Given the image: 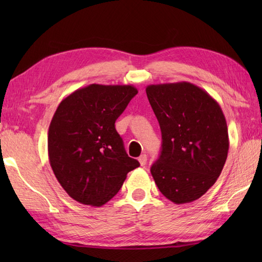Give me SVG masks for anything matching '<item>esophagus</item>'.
I'll return each mask as SVG.
<instances>
[{
  "mask_svg": "<svg viewBox=\"0 0 262 262\" xmlns=\"http://www.w3.org/2000/svg\"><path fill=\"white\" fill-rule=\"evenodd\" d=\"M139 162L141 166H144L147 164V155H141L139 157Z\"/></svg>",
  "mask_w": 262,
  "mask_h": 262,
  "instance_id": "34e87169",
  "label": "esophagus"
}]
</instances>
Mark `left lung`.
Segmentation results:
<instances>
[{"label": "left lung", "instance_id": "1", "mask_svg": "<svg viewBox=\"0 0 262 262\" xmlns=\"http://www.w3.org/2000/svg\"><path fill=\"white\" fill-rule=\"evenodd\" d=\"M147 96L162 132L161 156L151 166L158 189L183 205L216 183L227 161L229 134L219 103L188 82L151 84Z\"/></svg>", "mask_w": 262, "mask_h": 262}]
</instances>
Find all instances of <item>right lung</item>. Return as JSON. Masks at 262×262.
Listing matches in <instances>:
<instances>
[{"label": "right lung", "instance_id": "obj_1", "mask_svg": "<svg viewBox=\"0 0 262 262\" xmlns=\"http://www.w3.org/2000/svg\"><path fill=\"white\" fill-rule=\"evenodd\" d=\"M137 94L133 85L90 84L61 101L48 129V158L57 181L79 203L101 207L140 166L128 157L115 120Z\"/></svg>", "mask_w": 262, "mask_h": 262}]
</instances>
